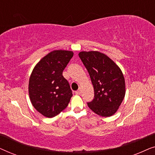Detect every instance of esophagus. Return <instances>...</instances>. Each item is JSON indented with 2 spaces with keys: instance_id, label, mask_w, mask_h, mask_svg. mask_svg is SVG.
<instances>
[{
  "instance_id": "1",
  "label": "esophagus",
  "mask_w": 155,
  "mask_h": 155,
  "mask_svg": "<svg viewBox=\"0 0 155 155\" xmlns=\"http://www.w3.org/2000/svg\"><path fill=\"white\" fill-rule=\"evenodd\" d=\"M75 94H80V93H81V90H78L77 91H75Z\"/></svg>"
}]
</instances>
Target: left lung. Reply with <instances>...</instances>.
<instances>
[{
  "label": "left lung",
  "mask_w": 155,
  "mask_h": 155,
  "mask_svg": "<svg viewBox=\"0 0 155 155\" xmlns=\"http://www.w3.org/2000/svg\"><path fill=\"white\" fill-rule=\"evenodd\" d=\"M79 57L87 70L94 87V97L87 102L97 115L108 117L114 114L124 100L126 86L124 75L118 65L98 51H82Z\"/></svg>",
  "instance_id": "8db88e82"
}]
</instances>
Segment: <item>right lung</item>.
I'll list each match as a JSON object with an SVG mask.
<instances>
[{
    "label": "right lung",
    "mask_w": 155,
    "mask_h": 155,
    "mask_svg": "<svg viewBox=\"0 0 155 155\" xmlns=\"http://www.w3.org/2000/svg\"><path fill=\"white\" fill-rule=\"evenodd\" d=\"M73 52L56 50L44 56L34 68L29 82L31 102L37 111L52 118L64 110L73 96L63 71Z\"/></svg>",
    "instance_id": "obj_1"
}]
</instances>
